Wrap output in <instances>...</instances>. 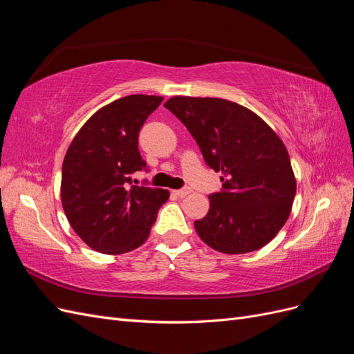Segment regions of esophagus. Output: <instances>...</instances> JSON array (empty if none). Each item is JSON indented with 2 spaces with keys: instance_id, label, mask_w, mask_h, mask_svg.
<instances>
[{
  "instance_id": "34e87169",
  "label": "esophagus",
  "mask_w": 354,
  "mask_h": 354,
  "mask_svg": "<svg viewBox=\"0 0 354 354\" xmlns=\"http://www.w3.org/2000/svg\"><path fill=\"white\" fill-rule=\"evenodd\" d=\"M192 192V189L190 187H183V189H178V190H174V194L177 195V196H180V198H183V196H186V195H189Z\"/></svg>"
}]
</instances>
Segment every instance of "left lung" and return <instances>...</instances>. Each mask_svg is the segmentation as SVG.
Returning a JSON list of instances; mask_svg holds the SVG:
<instances>
[{"mask_svg":"<svg viewBox=\"0 0 354 354\" xmlns=\"http://www.w3.org/2000/svg\"><path fill=\"white\" fill-rule=\"evenodd\" d=\"M194 136L223 190L195 221L199 238L224 254L263 248L292 209L297 180L281 137L245 106L216 97L174 95L165 102Z\"/></svg>","mask_w":354,"mask_h":354,"instance_id":"8db88e82","label":"left lung"}]
</instances>
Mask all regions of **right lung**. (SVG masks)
I'll return each mask as SVG.
<instances>
[{"mask_svg":"<svg viewBox=\"0 0 354 354\" xmlns=\"http://www.w3.org/2000/svg\"><path fill=\"white\" fill-rule=\"evenodd\" d=\"M162 100L131 94L103 106L81 127L63 159V211L75 233L102 254L143 245L169 198L167 189L131 185V174L146 168L138 131Z\"/></svg>","mask_w":354,"mask_h":354,"instance_id":"right-lung-1","label":"right lung"}]
</instances>
